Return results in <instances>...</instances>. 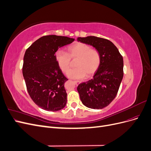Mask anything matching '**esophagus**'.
Here are the masks:
<instances>
[{
	"instance_id": "1",
	"label": "esophagus",
	"mask_w": 151,
	"mask_h": 151,
	"mask_svg": "<svg viewBox=\"0 0 151 151\" xmlns=\"http://www.w3.org/2000/svg\"><path fill=\"white\" fill-rule=\"evenodd\" d=\"M74 83L76 84V85H78L79 84H80V82H79V81H74Z\"/></svg>"
}]
</instances>
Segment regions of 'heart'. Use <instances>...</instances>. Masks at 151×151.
Wrapping results in <instances>:
<instances>
[{
  "instance_id": "b5f03b06",
  "label": "heart",
  "mask_w": 151,
  "mask_h": 151,
  "mask_svg": "<svg viewBox=\"0 0 151 151\" xmlns=\"http://www.w3.org/2000/svg\"><path fill=\"white\" fill-rule=\"evenodd\" d=\"M68 53L58 50L55 53V60L58 67L63 72L69 69L71 59H77L76 68L67 72L70 79L81 80L87 77H91L97 71L101 63V56L97 50L91 48L88 45L83 43H76L67 49Z\"/></svg>"
}]
</instances>
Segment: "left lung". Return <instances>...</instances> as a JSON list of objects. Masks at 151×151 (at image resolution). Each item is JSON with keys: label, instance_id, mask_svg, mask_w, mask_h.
I'll return each mask as SVG.
<instances>
[{"label": "left lung", "instance_id": "8db88e82", "mask_svg": "<svg viewBox=\"0 0 151 151\" xmlns=\"http://www.w3.org/2000/svg\"><path fill=\"white\" fill-rule=\"evenodd\" d=\"M80 42L93 47L99 52L101 63L91 80L77 87L82 103L89 108L99 109L115 99L123 77V60L111 41L93 36L81 38Z\"/></svg>", "mask_w": 151, "mask_h": 151}]
</instances>
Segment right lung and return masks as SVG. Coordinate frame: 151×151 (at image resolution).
I'll use <instances>...</instances> for the list:
<instances>
[{"label":"right lung","instance_id":"add662e5","mask_svg":"<svg viewBox=\"0 0 151 151\" xmlns=\"http://www.w3.org/2000/svg\"><path fill=\"white\" fill-rule=\"evenodd\" d=\"M74 38L57 35L44 36L26 50L22 74L27 90L35 103L43 109L57 111L67 104L64 84L68 80L55 60L58 49Z\"/></svg>","mask_w":151,"mask_h":151}]
</instances>
